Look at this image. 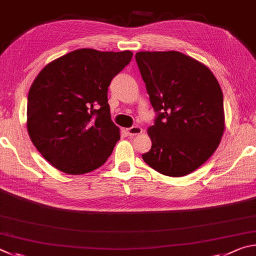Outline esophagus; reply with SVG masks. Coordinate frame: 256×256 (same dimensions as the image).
I'll list each match as a JSON object with an SVG mask.
<instances>
[{"mask_svg":"<svg viewBox=\"0 0 256 256\" xmlns=\"http://www.w3.org/2000/svg\"><path fill=\"white\" fill-rule=\"evenodd\" d=\"M127 132L129 136H136V135H140V134L142 132V129L140 127H138V126H135V127H132V128H128L127 129Z\"/></svg>","mask_w":256,"mask_h":256,"instance_id":"1","label":"esophagus"}]
</instances>
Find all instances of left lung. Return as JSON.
Here are the masks:
<instances>
[{
  "label": "left lung",
  "mask_w": 256,
  "mask_h": 256,
  "mask_svg": "<svg viewBox=\"0 0 256 256\" xmlns=\"http://www.w3.org/2000/svg\"><path fill=\"white\" fill-rule=\"evenodd\" d=\"M136 62L156 112L152 148L142 158L168 176L200 168L220 142L224 98L207 66L178 52H140Z\"/></svg>",
  "instance_id": "1"
}]
</instances>
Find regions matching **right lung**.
Returning a JSON list of instances; mask_svg holds the SVG:
<instances>
[{
    "label": "right lung",
    "mask_w": 256,
    "mask_h": 256,
    "mask_svg": "<svg viewBox=\"0 0 256 256\" xmlns=\"http://www.w3.org/2000/svg\"><path fill=\"white\" fill-rule=\"evenodd\" d=\"M132 57L129 50L78 49L37 75L28 94L26 128L52 166L78 176L106 163L120 140L111 120L108 88Z\"/></svg>",
    "instance_id": "right-lung-1"
}]
</instances>
